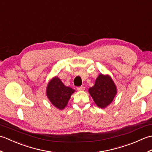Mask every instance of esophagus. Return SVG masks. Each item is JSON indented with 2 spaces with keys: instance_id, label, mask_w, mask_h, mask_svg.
<instances>
[{
  "instance_id": "esophagus-1",
  "label": "esophagus",
  "mask_w": 152,
  "mask_h": 152,
  "mask_svg": "<svg viewBox=\"0 0 152 152\" xmlns=\"http://www.w3.org/2000/svg\"><path fill=\"white\" fill-rule=\"evenodd\" d=\"M84 89H85L84 86H80L77 88V90H78V91H83Z\"/></svg>"
}]
</instances>
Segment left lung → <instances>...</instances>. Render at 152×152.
<instances>
[{"label": "left lung", "instance_id": "obj_1", "mask_svg": "<svg viewBox=\"0 0 152 152\" xmlns=\"http://www.w3.org/2000/svg\"><path fill=\"white\" fill-rule=\"evenodd\" d=\"M89 92L96 104L103 108L112 102L117 89L110 77L100 74L95 85L89 89Z\"/></svg>", "mask_w": 152, "mask_h": 152}]
</instances>
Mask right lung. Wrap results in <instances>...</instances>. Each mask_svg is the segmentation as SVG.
<instances>
[{
	"instance_id": "add662e5",
	"label": "right lung",
	"mask_w": 152,
	"mask_h": 152,
	"mask_svg": "<svg viewBox=\"0 0 152 152\" xmlns=\"http://www.w3.org/2000/svg\"><path fill=\"white\" fill-rule=\"evenodd\" d=\"M74 92V89L65 86L59 78L55 77L48 83L46 95L56 108L63 110L67 105L68 101Z\"/></svg>"
}]
</instances>
